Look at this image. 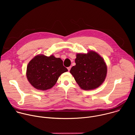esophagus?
Returning <instances> with one entry per match:
<instances>
[{
  "mask_svg": "<svg viewBox=\"0 0 135 135\" xmlns=\"http://www.w3.org/2000/svg\"><path fill=\"white\" fill-rule=\"evenodd\" d=\"M71 66H70V67H68V68H67V69H68V71H70V69H71Z\"/></svg>",
  "mask_w": 135,
  "mask_h": 135,
  "instance_id": "34e87169",
  "label": "esophagus"
}]
</instances>
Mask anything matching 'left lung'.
I'll list each match as a JSON object with an SVG mask.
<instances>
[{"label": "left lung", "mask_w": 135, "mask_h": 135, "mask_svg": "<svg viewBox=\"0 0 135 135\" xmlns=\"http://www.w3.org/2000/svg\"><path fill=\"white\" fill-rule=\"evenodd\" d=\"M76 65L73 66L70 73L80 86L85 90L98 88L105 81L107 66L103 57L94 51L87 54H77Z\"/></svg>", "instance_id": "1"}]
</instances>
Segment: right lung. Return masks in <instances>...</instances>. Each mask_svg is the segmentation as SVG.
<instances>
[{
  "mask_svg": "<svg viewBox=\"0 0 135 135\" xmlns=\"http://www.w3.org/2000/svg\"><path fill=\"white\" fill-rule=\"evenodd\" d=\"M67 71L59 57L40 54L29 62L26 75L28 81L35 88L46 90L52 88L61 74Z\"/></svg>",
  "mask_w": 135,
  "mask_h": 135,
  "instance_id": "add662e5",
  "label": "right lung"
}]
</instances>
